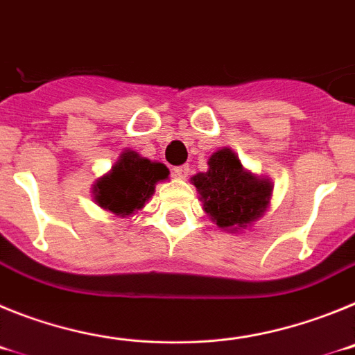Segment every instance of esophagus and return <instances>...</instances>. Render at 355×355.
I'll list each match as a JSON object with an SVG mask.
<instances>
[{
	"instance_id": "34e87169",
	"label": "esophagus",
	"mask_w": 355,
	"mask_h": 355,
	"mask_svg": "<svg viewBox=\"0 0 355 355\" xmlns=\"http://www.w3.org/2000/svg\"><path fill=\"white\" fill-rule=\"evenodd\" d=\"M188 174H190V167L188 165H180V167L174 168V175L180 178V180H187Z\"/></svg>"
}]
</instances>
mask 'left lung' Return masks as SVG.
Segmentation results:
<instances>
[{"mask_svg": "<svg viewBox=\"0 0 355 355\" xmlns=\"http://www.w3.org/2000/svg\"><path fill=\"white\" fill-rule=\"evenodd\" d=\"M202 209L227 233H240L270 208L274 184L241 165L233 149L220 147L208 158V171L190 178Z\"/></svg>", "mask_w": 355, "mask_h": 355, "instance_id": "1", "label": "left lung"}]
</instances>
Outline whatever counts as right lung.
<instances>
[{
    "label": "right lung",
    "instance_id": "add662e5",
    "mask_svg": "<svg viewBox=\"0 0 355 355\" xmlns=\"http://www.w3.org/2000/svg\"><path fill=\"white\" fill-rule=\"evenodd\" d=\"M168 168L159 162L140 156L137 150L124 149L108 172L92 184L96 205L117 216L142 211L155 193L156 184L168 180Z\"/></svg>",
    "mask_w": 355,
    "mask_h": 355
}]
</instances>
